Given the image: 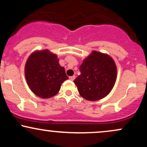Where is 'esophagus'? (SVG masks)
I'll return each mask as SVG.
<instances>
[{
  "label": "esophagus",
  "instance_id": "1",
  "mask_svg": "<svg viewBox=\"0 0 147 147\" xmlns=\"http://www.w3.org/2000/svg\"><path fill=\"white\" fill-rule=\"evenodd\" d=\"M69 79H70L71 81H74V79H75V75H74V76H71V77H69Z\"/></svg>",
  "mask_w": 147,
  "mask_h": 147
}]
</instances>
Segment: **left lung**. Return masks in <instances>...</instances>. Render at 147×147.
Wrapping results in <instances>:
<instances>
[{"label": "left lung", "instance_id": "1", "mask_svg": "<svg viewBox=\"0 0 147 147\" xmlns=\"http://www.w3.org/2000/svg\"><path fill=\"white\" fill-rule=\"evenodd\" d=\"M81 75L74 81L80 95L88 101L104 98L113 88L117 78V67L112 57L97 51L83 61Z\"/></svg>", "mask_w": 147, "mask_h": 147}]
</instances>
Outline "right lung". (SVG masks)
<instances>
[{"mask_svg": "<svg viewBox=\"0 0 147 147\" xmlns=\"http://www.w3.org/2000/svg\"><path fill=\"white\" fill-rule=\"evenodd\" d=\"M25 75L30 90L43 99L57 95L61 84L68 79L57 55L48 50L30 55L25 63Z\"/></svg>", "mask_w": 147, "mask_h": 147, "instance_id": "right-lung-1", "label": "right lung"}]
</instances>
